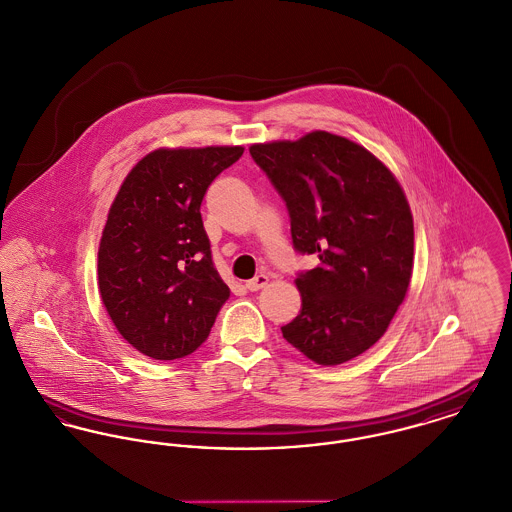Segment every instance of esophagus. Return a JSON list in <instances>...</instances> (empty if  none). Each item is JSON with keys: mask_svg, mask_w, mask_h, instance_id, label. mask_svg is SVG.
<instances>
[{"mask_svg": "<svg viewBox=\"0 0 512 512\" xmlns=\"http://www.w3.org/2000/svg\"><path fill=\"white\" fill-rule=\"evenodd\" d=\"M267 284H269V276L265 275V273H261V275H257L255 278L247 280V282H245V288H247L249 292H257V290L265 288Z\"/></svg>", "mask_w": 512, "mask_h": 512, "instance_id": "obj_1", "label": "esophagus"}]
</instances>
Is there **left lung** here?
<instances>
[{"label":"left lung","mask_w":512,"mask_h":512,"mask_svg":"<svg viewBox=\"0 0 512 512\" xmlns=\"http://www.w3.org/2000/svg\"><path fill=\"white\" fill-rule=\"evenodd\" d=\"M290 214L294 249L317 255L300 273L302 310L282 337L321 366L368 351L405 300L413 273V216L394 173L349 138L315 130L253 144Z\"/></svg>","instance_id":"1"}]
</instances>
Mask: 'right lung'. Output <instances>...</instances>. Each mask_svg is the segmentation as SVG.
<instances>
[{
  "mask_svg": "<svg viewBox=\"0 0 512 512\" xmlns=\"http://www.w3.org/2000/svg\"><path fill=\"white\" fill-rule=\"evenodd\" d=\"M241 146L159 148L126 175L99 243V292L118 333L156 360L195 353L230 288L212 263L200 204Z\"/></svg>",
  "mask_w": 512,
  "mask_h": 512,
  "instance_id": "obj_1",
  "label": "right lung"
}]
</instances>
